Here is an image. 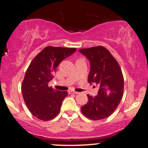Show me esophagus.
Wrapping results in <instances>:
<instances>
[{
  "instance_id": "esophagus-1",
  "label": "esophagus",
  "mask_w": 148,
  "mask_h": 148,
  "mask_svg": "<svg viewBox=\"0 0 148 148\" xmlns=\"http://www.w3.org/2000/svg\"><path fill=\"white\" fill-rule=\"evenodd\" d=\"M69 94H75V95H77L79 94V92H76V91H73V90H69L68 92Z\"/></svg>"
}]
</instances>
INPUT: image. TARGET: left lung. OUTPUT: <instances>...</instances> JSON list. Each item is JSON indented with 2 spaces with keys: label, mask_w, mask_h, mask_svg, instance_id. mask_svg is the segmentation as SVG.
Listing matches in <instances>:
<instances>
[{
  "label": "left lung",
  "mask_w": 148,
  "mask_h": 148,
  "mask_svg": "<svg viewBox=\"0 0 148 148\" xmlns=\"http://www.w3.org/2000/svg\"><path fill=\"white\" fill-rule=\"evenodd\" d=\"M90 63L88 82L99 86L97 95H88V103L81 107L85 116L93 120L110 116L123 96L124 78L121 68L115 58L102 46L79 49Z\"/></svg>",
  "instance_id": "1"
}]
</instances>
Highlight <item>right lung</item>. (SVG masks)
Masks as SVG:
<instances>
[{
    "instance_id": "1",
    "label": "right lung",
    "mask_w": 148,
    "mask_h": 148,
    "mask_svg": "<svg viewBox=\"0 0 148 148\" xmlns=\"http://www.w3.org/2000/svg\"><path fill=\"white\" fill-rule=\"evenodd\" d=\"M76 51L75 48L49 46L39 53L28 66L22 82L21 92L28 110L37 118L48 121L58 115L67 92L49 87L48 84L61 61Z\"/></svg>"
}]
</instances>
